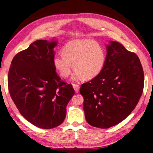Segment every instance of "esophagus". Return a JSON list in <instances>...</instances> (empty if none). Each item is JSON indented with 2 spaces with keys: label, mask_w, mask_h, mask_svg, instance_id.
Instances as JSON below:
<instances>
[{
  "label": "esophagus",
  "mask_w": 153,
  "mask_h": 153,
  "mask_svg": "<svg viewBox=\"0 0 153 153\" xmlns=\"http://www.w3.org/2000/svg\"><path fill=\"white\" fill-rule=\"evenodd\" d=\"M73 89H75V92H76V93H78V92H79V89H80V86H79V85L73 84Z\"/></svg>",
  "instance_id": "1"
}]
</instances>
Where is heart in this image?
I'll use <instances>...</instances> for the list:
<instances>
[{"label":"heart","instance_id":"b5f03b06","mask_svg":"<svg viewBox=\"0 0 153 153\" xmlns=\"http://www.w3.org/2000/svg\"><path fill=\"white\" fill-rule=\"evenodd\" d=\"M62 55L53 59V64L59 75L67 78L73 69L72 79L91 80L103 70L106 62L105 49L95 41L76 39L69 41L62 49ZM72 65H71V64Z\"/></svg>","mask_w":153,"mask_h":153}]
</instances>
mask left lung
<instances>
[{"mask_svg":"<svg viewBox=\"0 0 153 153\" xmlns=\"http://www.w3.org/2000/svg\"><path fill=\"white\" fill-rule=\"evenodd\" d=\"M103 70L81 85L87 122L92 126L108 128L122 122L139 101L144 85L140 59L114 41L106 45Z\"/></svg>","mask_w":153,"mask_h":153,"instance_id":"left-lung-1","label":"left lung"}]
</instances>
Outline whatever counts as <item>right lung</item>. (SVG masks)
<instances>
[{
    "label": "right lung",
    "mask_w": 153,
    "mask_h": 153,
    "mask_svg": "<svg viewBox=\"0 0 153 153\" xmlns=\"http://www.w3.org/2000/svg\"><path fill=\"white\" fill-rule=\"evenodd\" d=\"M53 39L37 40L12 60L8 89L22 115L34 126L51 129L62 123L66 106L75 94L72 85L61 80L53 64Z\"/></svg>",
    "instance_id": "1"
}]
</instances>
